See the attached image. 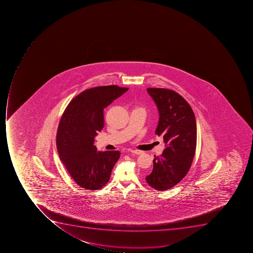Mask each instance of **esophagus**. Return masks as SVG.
<instances>
[{
	"mask_svg": "<svg viewBox=\"0 0 253 253\" xmlns=\"http://www.w3.org/2000/svg\"><path fill=\"white\" fill-rule=\"evenodd\" d=\"M132 153H134V154H137V155H139V154H141L142 153V151L141 150H137V149H135V150H130Z\"/></svg>",
	"mask_w": 253,
	"mask_h": 253,
	"instance_id": "obj_1",
	"label": "esophagus"
}]
</instances>
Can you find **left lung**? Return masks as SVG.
Segmentation results:
<instances>
[{
	"mask_svg": "<svg viewBox=\"0 0 253 253\" xmlns=\"http://www.w3.org/2000/svg\"><path fill=\"white\" fill-rule=\"evenodd\" d=\"M159 112L157 135L162 136L165 149L154 156L153 169L145 179L157 191L170 189L187 175L195 157L197 127L190 104L179 94L167 88H147Z\"/></svg>",
	"mask_w": 253,
	"mask_h": 253,
	"instance_id": "obj_1",
	"label": "left lung"
}]
</instances>
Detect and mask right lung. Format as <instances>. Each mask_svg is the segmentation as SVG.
Returning a JSON list of instances; mask_svg holds the SVG:
<instances>
[{
  "instance_id": "obj_1",
  "label": "right lung",
  "mask_w": 253,
  "mask_h": 253,
  "mask_svg": "<svg viewBox=\"0 0 253 253\" xmlns=\"http://www.w3.org/2000/svg\"><path fill=\"white\" fill-rule=\"evenodd\" d=\"M128 89L108 85L84 90L70 102L61 118L56 138L60 159L84 189L104 187L120 159V151H97L93 143L104 127V108Z\"/></svg>"
}]
</instances>
